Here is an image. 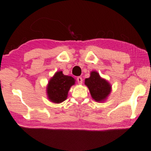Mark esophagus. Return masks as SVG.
<instances>
[{
	"instance_id": "obj_1",
	"label": "esophagus",
	"mask_w": 151,
	"mask_h": 151,
	"mask_svg": "<svg viewBox=\"0 0 151 151\" xmlns=\"http://www.w3.org/2000/svg\"><path fill=\"white\" fill-rule=\"evenodd\" d=\"M77 82L79 83V84H81V83H82V82H83V79H82V78H81V77H77Z\"/></svg>"
}]
</instances>
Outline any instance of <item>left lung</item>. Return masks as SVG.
I'll list each match as a JSON object with an SVG mask.
<instances>
[{"label":"left lung","mask_w":151,"mask_h":151,"mask_svg":"<svg viewBox=\"0 0 151 151\" xmlns=\"http://www.w3.org/2000/svg\"><path fill=\"white\" fill-rule=\"evenodd\" d=\"M84 83L88 88L92 99L96 102L105 101L111 93L112 86L110 83L101 77L96 71L91 72L90 77L85 79Z\"/></svg>","instance_id":"left-lung-1"}]
</instances>
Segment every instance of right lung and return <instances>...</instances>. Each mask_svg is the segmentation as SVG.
<instances>
[{
  "label": "right lung",
  "mask_w": 151,
  "mask_h": 151,
  "mask_svg": "<svg viewBox=\"0 0 151 151\" xmlns=\"http://www.w3.org/2000/svg\"><path fill=\"white\" fill-rule=\"evenodd\" d=\"M75 81L73 77L65 75L62 71L56 72L47 84L46 93L49 101L54 103L65 101L71 86L74 85Z\"/></svg>",
  "instance_id": "add662e5"
}]
</instances>
